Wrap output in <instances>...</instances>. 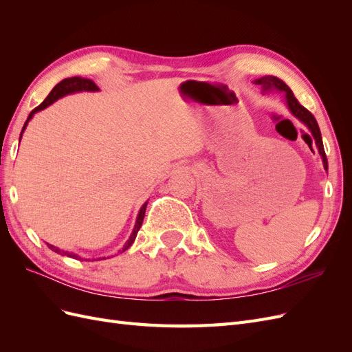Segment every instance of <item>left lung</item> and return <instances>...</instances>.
<instances>
[{
    "label": "left lung",
    "instance_id": "8db88e82",
    "mask_svg": "<svg viewBox=\"0 0 352 352\" xmlns=\"http://www.w3.org/2000/svg\"><path fill=\"white\" fill-rule=\"evenodd\" d=\"M254 83L255 85H260L264 94L272 92V91H279V92L283 94V98H285L287 110H289L291 114L294 117H296V119L300 120L302 124H305L307 129L311 132V135L314 138L316 146H317V150H318V154H320V157H322L323 167H324V170L327 172V158H326V153H324V148H323L320 127H318V124H317V122L314 119V116L310 111H308L305 107H302L300 102H298L294 92L279 78H276V76H263L260 79H255Z\"/></svg>",
    "mask_w": 352,
    "mask_h": 352
}]
</instances>
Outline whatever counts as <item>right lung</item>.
I'll return each instance as SVG.
<instances>
[{"label":"right lung","mask_w":352,"mask_h":352,"mask_svg":"<svg viewBox=\"0 0 352 352\" xmlns=\"http://www.w3.org/2000/svg\"><path fill=\"white\" fill-rule=\"evenodd\" d=\"M98 91H100V88L97 87V85H95V82H94V80H91V79H87V78L74 76V78L63 79L60 83H57V85H56L54 88H52V91L48 94V97H47L44 101H42V102L38 105L36 109H34V110L30 111V114L28 116V120H26V122H25V124H23L22 133H20V140H22V135H23V132H25V129H26V126H28V123L30 122L32 117L35 116V113H38V111H41V110H44V109L50 107V105H51L52 102H56L57 100H60V98H63V97H66V95L76 94V92H98ZM146 204H148V201H146V202H144V206L141 207L140 212H138V217H136V221H135V228H133V230H132V233H131V236H129V239H127V242L123 245V248H122V250H119V252L126 251V250L129 248L131 245L133 243V241H135V238H136V235H138V230H140V229H141V226H142V221H144V216H145V208H146ZM48 248H51L52 251L57 252V254H61V255H69V257L82 260V257H79L78 254L70 252V251H65V250H60V248L54 247V245H51V243H48ZM102 258H104V257H102ZM98 260H100V258H98Z\"/></svg>","instance_id":"right-lung-1"}]
</instances>
